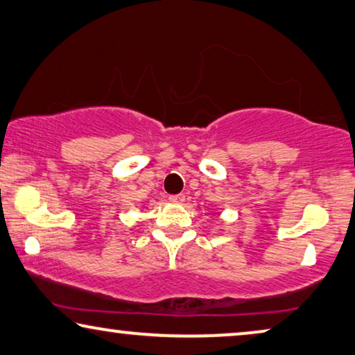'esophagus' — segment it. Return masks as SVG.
<instances>
[{
	"label": "esophagus",
	"instance_id": "esophagus-1",
	"mask_svg": "<svg viewBox=\"0 0 355 355\" xmlns=\"http://www.w3.org/2000/svg\"><path fill=\"white\" fill-rule=\"evenodd\" d=\"M168 200H171L172 204H183V202H184V194H173V196H168Z\"/></svg>",
	"mask_w": 355,
	"mask_h": 355
}]
</instances>
